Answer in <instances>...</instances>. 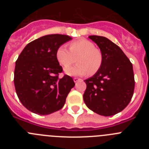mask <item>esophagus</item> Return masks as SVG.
<instances>
[{"instance_id":"1","label":"esophagus","mask_w":149,"mask_h":149,"mask_svg":"<svg viewBox=\"0 0 149 149\" xmlns=\"http://www.w3.org/2000/svg\"><path fill=\"white\" fill-rule=\"evenodd\" d=\"M74 83H77V81H81V79L80 78H78V77H74Z\"/></svg>"}]
</instances>
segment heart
Returning <instances> with one entry per match:
<instances>
[{"label":"heart","mask_w":149,"mask_h":149,"mask_svg":"<svg viewBox=\"0 0 149 149\" xmlns=\"http://www.w3.org/2000/svg\"><path fill=\"white\" fill-rule=\"evenodd\" d=\"M77 57L78 65L65 69L68 75H84L88 72L89 74L93 75L99 70L103 62L101 51L87 39L73 42L70 45V49L63 45L56 50V60L64 68L73 64Z\"/></svg>","instance_id":"heart-1"}]
</instances>
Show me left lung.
I'll list each match as a JSON object with an SVG mask.
<instances>
[{
	"label": "left lung",
	"mask_w": 149,
	"mask_h": 149,
	"mask_svg": "<svg viewBox=\"0 0 149 149\" xmlns=\"http://www.w3.org/2000/svg\"><path fill=\"white\" fill-rule=\"evenodd\" d=\"M89 38L99 47L103 62L99 70L84 81L86 89L84 101L96 113L113 116L125 108L132 98L135 86L132 63L119 46L107 38Z\"/></svg>",
	"instance_id": "left-lung-1"
}]
</instances>
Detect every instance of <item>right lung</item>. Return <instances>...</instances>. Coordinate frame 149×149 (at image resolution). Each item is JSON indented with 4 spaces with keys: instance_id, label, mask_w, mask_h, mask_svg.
Segmentation results:
<instances>
[{
    "instance_id": "add662e5",
    "label": "right lung",
    "mask_w": 149,
    "mask_h": 149,
    "mask_svg": "<svg viewBox=\"0 0 149 149\" xmlns=\"http://www.w3.org/2000/svg\"><path fill=\"white\" fill-rule=\"evenodd\" d=\"M72 37L51 34L25 46L15 62L14 84L17 95L26 108L39 115H48L64 106L75 85L72 77H59L63 72L56 57L57 48Z\"/></svg>"
}]
</instances>
